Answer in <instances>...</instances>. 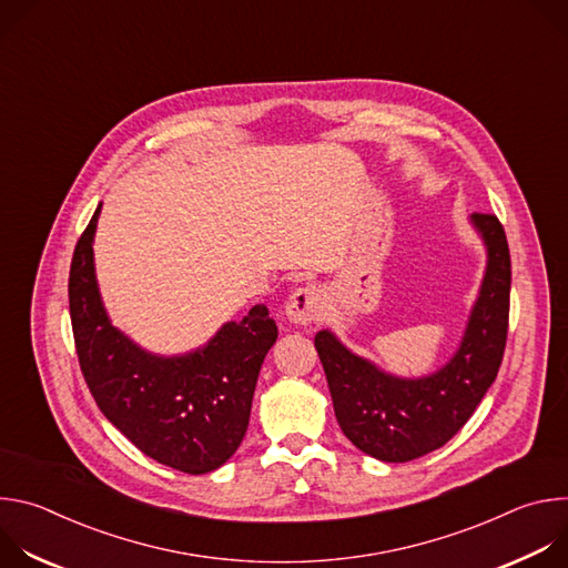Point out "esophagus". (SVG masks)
Instances as JSON below:
<instances>
[{"label": "esophagus", "mask_w": 568, "mask_h": 568, "mask_svg": "<svg viewBox=\"0 0 568 568\" xmlns=\"http://www.w3.org/2000/svg\"><path fill=\"white\" fill-rule=\"evenodd\" d=\"M323 310V294L316 285H305L294 290L290 301L285 303V314L296 326H307V323L318 321Z\"/></svg>", "instance_id": "1"}]
</instances>
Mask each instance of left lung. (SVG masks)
Instances as JSON below:
<instances>
[{
	"label": "left lung",
	"mask_w": 568,
	"mask_h": 568,
	"mask_svg": "<svg viewBox=\"0 0 568 568\" xmlns=\"http://www.w3.org/2000/svg\"><path fill=\"white\" fill-rule=\"evenodd\" d=\"M471 224L488 250V267L463 342L440 371L418 379L395 377L351 353L331 331L314 337L342 432L384 463H407L443 447L499 373L508 339L510 250L497 215L474 213Z\"/></svg>",
	"instance_id": "1"
}]
</instances>
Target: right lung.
<instances>
[{
	"label": "right lung",
	"instance_id": "right-lung-1",
	"mask_svg": "<svg viewBox=\"0 0 568 568\" xmlns=\"http://www.w3.org/2000/svg\"><path fill=\"white\" fill-rule=\"evenodd\" d=\"M101 204L73 250L69 314L80 371L103 416L145 456L186 474L224 465L245 438L258 373L278 337L261 303L202 348L159 357L116 331L94 274Z\"/></svg>",
	"mask_w": 568,
	"mask_h": 568
}]
</instances>
